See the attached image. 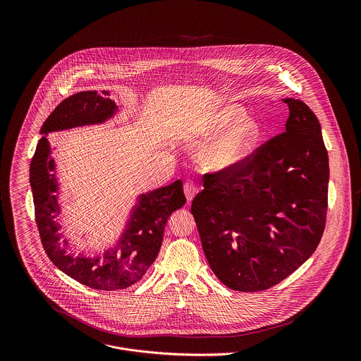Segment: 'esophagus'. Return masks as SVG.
Masks as SVG:
<instances>
[{
    "mask_svg": "<svg viewBox=\"0 0 361 361\" xmlns=\"http://www.w3.org/2000/svg\"><path fill=\"white\" fill-rule=\"evenodd\" d=\"M183 192H185V196H186L188 202L190 203V202L193 200V197L197 195L199 189H197V186H196L195 183L188 182V183H185V185H183Z\"/></svg>",
    "mask_w": 361,
    "mask_h": 361,
    "instance_id": "34e87169",
    "label": "esophagus"
}]
</instances>
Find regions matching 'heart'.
<instances>
[{
	"label": "heart",
	"instance_id": "1",
	"mask_svg": "<svg viewBox=\"0 0 361 361\" xmlns=\"http://www.w3.org/2000/svg\"><path fill=\"white\" fill-rule=\"evenodd\" d=\"M245 115V108L238 104H228L219 108L212 116L208 128V135L215 136L225 130L235 121L233 127L207 145L202 152V162L211 172H225L239 165L261 137V126L257 119Z\"/></svg>",
	"mask_w": 361,
	"mask_h": 361
}]
</instances>
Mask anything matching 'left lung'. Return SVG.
Here are the masks:
<instances>
[{
    "instance_id": "1",
    "label": "left lung",
    "mask_w": 361,
    "mask_h": 361,
    "mask_svg": "<svg viewBox=\"0 0 361 361\" xmlns=\"http://www.w3.org/2000/svg\"><path fill=\"white\" fill-rule=\"evenodd\" d=\"M286 132L239 165L203 176L192 202L207 261L238 292L265 290L315 252L326 222L329 165L309 105L285 99Z\"/></svg>"
}]
</instances>
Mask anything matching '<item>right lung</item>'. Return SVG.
<instances>
[{"instance_id":"obj_1","label":"right lung","mask_w":361,"mask_h":361,"mask_svg":"<svg viewBox=\"0 0 361 361\" xmlns=\"http://www.w3.org/2000/svg\"><path fill=\"white\" fill-rule=\"evenodd\" d=\"M108 96L105 90L102 94L89 90L58 104L40 129L43 136L30 162V186L40 239L54 265L92 289L118 290L132 286L147 272L161 249L169 215L186 203V197L182 180L140 195L114 247L92 257L69 250L68 239L59 232L61 225L56 221L61 207L55 164L47 137L51 132L103 123L114 116L118 106Z\"/></svg>"}]
</instances>
